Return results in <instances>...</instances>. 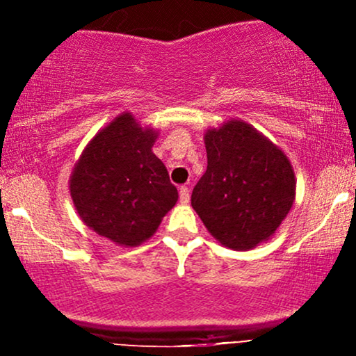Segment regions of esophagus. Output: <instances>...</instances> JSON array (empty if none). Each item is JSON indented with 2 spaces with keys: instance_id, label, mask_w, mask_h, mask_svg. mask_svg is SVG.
Masks as SVG:
<instances>
[{
  "instance_id": "esophagus-1",
  "label": "esophagus",
  "mask_w": 356,
  "mask_h": 356,
  "mask_svg": "<svg viewBox=\"0 0 356 356\" xmlns=\"http://www.w3.org/2000/svg\"><path fill=\"white\" fill-rule=\"evenodd\" d=\"M179 197H181V202H182V204L189 202V199H191V191H189V187L182 186L181 189H179Z\"/></svg>"
}]
</instances>
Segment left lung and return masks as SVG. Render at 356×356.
<instances>
[{
  "instance_id": "obj_1",
  "label": "left lung",
  "mask_w": 356,
  "mask_h": 356,
  "mask_svg": "<svg viewBox=\"0 0 356 356\" xmlns=\"http://www.w3.org/2000/svg\"><path fill=\"white\" fill-rule=\"evenodd\" d=\"M207 170L191 204L222 246L249 251L275 234L291 211L296 179L276 144L232 118L204 134Z\"/></svg>"
}]
</instances>
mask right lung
<instances>
[{
  "label": "right lung",
  "mask_w": 356,
  "mask_h": 356,
  "mask_svg": "<svg viewBox=\"0 0 356 356\" xmlns=\"http://www.w3.org/2000/svg\"><path fill=\"white\" fill-rule=\"evenodd\" d=\"M159 132L130 112L99 130L70 175V195L80 219L124 248L152 238L177 202L169 172L152 152Z\"/></svg>",
  "instance_id": "right-lung-1"
}]
</instances>
